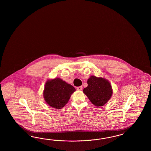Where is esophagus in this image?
I'll use <instances>...</instances> for the list:
<instances>
[{"label": "esophagus", "mask_w": 151, "mask_h": 151, "mask_svg": "<svg viewBox=\"0 0 151 151\" xmlns=\"http://www.w3.org/2000/svg\"><path fill=\"white\" fill-rule=\"evenodd\" d=\"M76 89H77V90H78V91H81V90H82V89H83V87H82L81 86H80L77 87V88H76Z\"/></svg>", "instance_id": "esophagus-1"}]
</instances>
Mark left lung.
<instances>
[{
  "mask_svg": "<svg viewBox=\"0 0 151 151\" xmlns=\"http://www.w3.org/2000/svg\"><path fill=\"white\" fill-rule=\"evenodd\" d=\"M87 83L88 86L85 88L83 92L94 105L101 107L109 101L113 91L107 79L91 76Z\"/></svg>",
  "mask_w": 151,
  "mask_h": 151,
  "instance_id": "left-lung-1",
  "label": "left lung"
}]
</instances>
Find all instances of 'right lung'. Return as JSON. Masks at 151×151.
Segmentation results:
<instances>
[{"label": "right lung", "instance_id": "add662e5", "mask_svg": "<svg viewBox=\"0 0 151 151\" xmlns=\"http://www.w3.org/2000/svg\"><path fill=\"white\" fill-rule=\"evenodd\" d=\"M75 91V88L71 85L57 78L47 81L43 91V97L49 106L59 109L66 104Z\"/></svg>", "mask_w": 151, "mask_h": 151}]
</instances>
